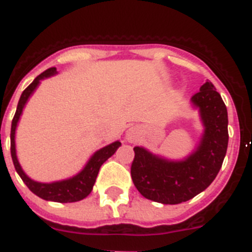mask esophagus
I'll return each instance as SVG.
<instances>
[{
    "label": "esophagus",
    "mask_w": 252,
    "mask_h": 252,
    "mask_svg": "<svg viewBox=\"0 0 252 252\" xmlns=\"http://www.w3.org/2000/svg\"><path fill=\"white\" fill-rule=\"evenodd\" d=\"M128 137H130V140H131V137H132V136H131V135H128Z\"/></svg>",
    "instance_id": "34e87169"
}]
</instances>
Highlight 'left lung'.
<instances>
[{"label": "left lung", "mask_w": 252, "mask_h": 252, "mask_svg": "<svg viewBox=\"0 0 252 252\" xmlns=\"http://www.w3.org/2000/svg\"><path fill=\"white\" fill-rule=\"evenodd\" d=\"M192 102L199 107L204 135L184 161H168L145 149L133 148L131 178L145 198L162 204H178L192 199L212 183L221 169L228 145L227 108L221 94L211 82H206Z\"/></svg>", "instance_id": "1"}]
</instances>
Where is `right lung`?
I'll list each match as a JSON object with an SVG mask.
<instances>
[{
    "label": "right lung",
    "instance_id": "1",
    "mask_svg": "<svg viewBox=\"0 0 252 252\" xmlns=\"http://www.w3.org/2000/svg\"><path fill=\"white\" fill-rule=\"evenodd\" d=\"M57 73V68H49L46 69L45 72H43L40 75H37L34 79V82L22 92L21 97H20L19 104H17V110L15 116L12 119V125H11V157H12L13 165L15 169L21 177L22 182L28 186L31 192L36 194L37 197L43 198L45 201H53V202H59V203H68V202H77L81 201L83 198L92 192L93 184L95 182V178L98 175V171L101 165L106 161L108 158H111L117 150L121 142L116 141L112 142L111 145H107L106 148L101 149L91 158L86 168L75 177L70 178V179L62 180V182H55V183H37L31 180L28 175L22 171L21 166H20L19 161L16 158V150H15V130H16L17 121L20 119V115L22 112V108L25 106L26 101L30 97V94L34 92V90L39 84L40 79L43 78L50 77V75Z\"/></svg>",
    "mask_w": 252,
    "mask_h": 252
}]
</instances>
